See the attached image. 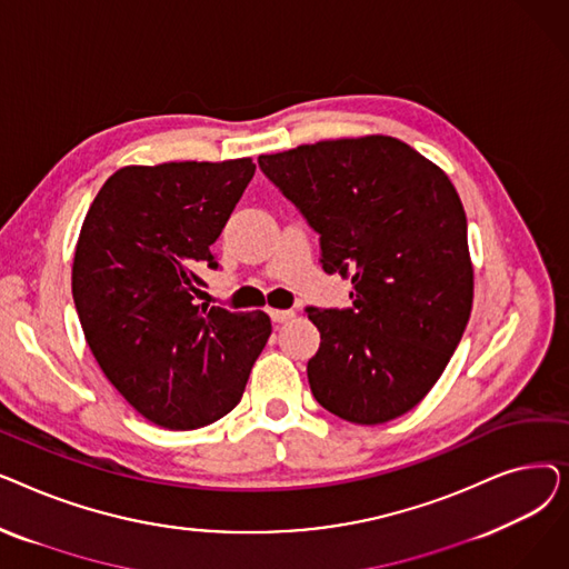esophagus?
Instances as JSON below:
<instances>
[{"label": "esophagus", "mask_w": 569, "mask_h": 569, "mask_svg": "<svg viewBox=\"0 0 569 569\" xmlns=\"http://www.w3.org/2000/svg\"><path fill=\"white\" fill-rule=\"evenodd\" d=\"M269 318H272V322L281 325V322H288L295 318V311L290 309H269Z\"/></svg>", "instance_id": "obj_1"}]
</instances>
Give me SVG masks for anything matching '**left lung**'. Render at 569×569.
Returning a JSON list of instances; mask_svg holds the SVG:
<instances>
[{
	"mask_svg": "<svg viewBox=\"0 0 569 569\" xmlns=\"http://www.w3.org/2000/svg\"><path fill=\"white\" fill-rule=\"evenodd\" d=\"M258 166L320 234V262L352 307L316 309V401L352 425L420 403L457 350L472 307L468 223L436 163L390 136L300 144Z\"/></svg>",
	"mask_w": 569,
	"mask_h": 569,
	"instance_id": "obj_1",
	"label": "left lung"
}]
</instances>
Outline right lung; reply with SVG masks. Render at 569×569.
<instances>
[{"label":"right lung","mask_w":569,"mask_h":569,"mask_svg":"<svg viewBox=\"0 0 569 569\" xmlns=\"http://www.w3.org/2000/svg\"><path fill=\"white\" fill-rule=\"evenodd\" d=\"M256 172L251 159L127 166L97 193L73 258V302L106 378L142 417L189 431L244 395L272 322L200 305L212 244Z\"/></svg>","instance_id":"right-lung-1"}]
</instances>
